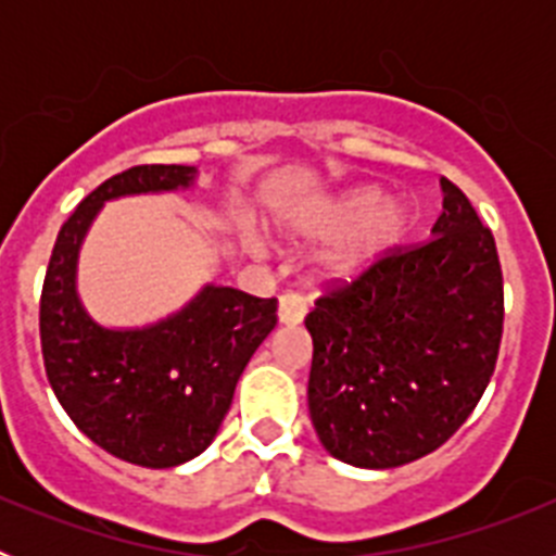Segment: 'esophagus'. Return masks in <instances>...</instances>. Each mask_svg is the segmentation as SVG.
Masks as SVG:
<instances>
[{"label": "esophagus", "instance_id": "1", "mask_svg": "<svg viewBox=\"0 0 556 556\" xmlns=\"http://www.w3.org/2000/svg\"><path fill=\"white\" fill-rule=\"evenodd\" d=\"M303 317H306V301L301 294L283 292L281 301H278V320L283 326H298V323H303Z\"/></svg>", "mask_w": 556, "mask_h": 556}]
</instances>
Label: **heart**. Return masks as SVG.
Returning <instances> with one entry per match:
<instances>
[{
	"mask_svg": "<svg viewBox=\"0 0 556 556\" xmlns=\"http://www.w3.org/2000/svg\"><path fill=\"white\" fill-rule=\"evenodd\" d=\"M298 228L306 236H339L353 230L323 262L326 278H348L362 273L378 255L397 244L406 230V208L397 203H384L378 189H356L323 205L317 214H308ZM250 244L258 248L253 236Z\"/></svg>",
	"mask_w": 556,
	"mask_h": 556,
	"instance_id": "b5f03b06",
	"label": "heart"
}]
</instances>
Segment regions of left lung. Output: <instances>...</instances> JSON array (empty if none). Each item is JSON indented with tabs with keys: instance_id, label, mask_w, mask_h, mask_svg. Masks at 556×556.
Listing matches in <instances>:
<instances>
[{
	"instance_id": "8db88e82",
	"label": "left lung",
	"mask_w": 556,
	"mask_h": 556,
	"mask_svg": "<svg viewBox=\"0 0 556 556\" xmlns=\"http://www.w3.org/2000/svg\"><path fill=\"white\" fill-rule=\"evenodd\" d=\"M440 184L434 236L328 281L306 317L314 431L356 468H397L440 448L495 370L504 278L493 230L459 186Z\"/></svg>"
}]
</instances>
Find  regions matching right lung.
Masks as SVG:
<instances>
[{
    "instance_id": "1",
    "label": "right lung",
    "mask_w": 556,
    "mask_h": 556,
    "mask_svg": "<svg viewBox=\"0 0 556 556\" xmlns=\"http://www.w3.org/2000/svg\"><path fill=\"white\" fill-rule=\"evenodd\" d=\"M194 166L141 164L97 186L63 223L41 289L47 378L72 424L141 468H175L211 445L236 381L278 323V301L230 287L203 292L139 331L97 326L75 292L77 250L105 200L189 186Z\"/></svg>"
}]
</instances>
